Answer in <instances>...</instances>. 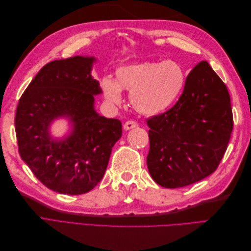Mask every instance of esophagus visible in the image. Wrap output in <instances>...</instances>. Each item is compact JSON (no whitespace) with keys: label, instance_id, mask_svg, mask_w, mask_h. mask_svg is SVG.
<instances>
[{"label":"esophagus","instance_id":"obj_1","mask_svg":"<svg viewBox=\"0 0 251 251\" xmlns=\"http://www.w3.org/2000/svg\"><path fill=\"white\" fill-rule=\"evenodd\" d=\"M136 126H138V124L134 120H127V121H126L125 125H124V128L126 131L131 130V128H134Z\"/></svg>","mask_w":251,"mask_h":251}]
</instances>
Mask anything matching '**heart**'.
Returning <instances> with one entry per match:
<instances>
[{
    "instance_id": "b5f03b06",
    "label": "heart",
    "mask_w": 251,
    "mask_h": 251,
    "mask_svg": "<svg viewBox=\"0 0 251 251\" xmlns=\"http://www.w3.org/2000/svg\"><path fill=\"white\" fill-rule=\"evenodd\" d=\"M186 81L182 66L175 60L141 62L123 66L116 78L104 77L101 87L105 100L114 105L123 102V90L131 92L134 109L143 115H157L177 101Z\"/></svg>"
}]
</instances>
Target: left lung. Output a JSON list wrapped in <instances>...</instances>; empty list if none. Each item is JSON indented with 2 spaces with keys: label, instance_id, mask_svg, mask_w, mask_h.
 I'll use <instances>...</instances> for the list:
<instances>
[{
  "label": "left lung",
  "instance_id": "obj_1",
  "mask_svg": "<svg viewBox=\"0 0 251 251\" xmlns=\"http://www.w3.org/2000/svg\"><path fill=\"white\" fill-rule=\"evenodd\" d=\"M147 123L151 178L168 188L193 184L218 169L228 146L233 128L228 90L203 60L187 75L176 104Z\"/></svg>",
  "mask_w": 251,
  "mask_h": 251
}]
</instances>
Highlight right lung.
I'll list each match as a JSON object with an SVG mask.
<instances>
[{"label":"right lung","instance_id":"right-lung-1","mask_svg":"<svg viewBox=\"0 0 251 251\" xmlns=\"http://www.w3.org/2000/svg\"><path fill=\"white\" fill-rule=\"evenodd\" d=\"M94 62V57L73 56L45 65L17 108L20 156L45 186L59 194H86L100 183L123 134L120 120L94 110V95L102 92L91 75ZM58 117L69 118L74 130L54 141L49 126Z\"/></svg>","mask_w":251,"mask_h":251}]
</instances>
